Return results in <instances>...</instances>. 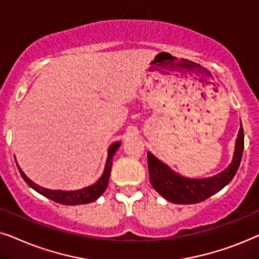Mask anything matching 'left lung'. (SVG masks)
I'll return each mask as SVG.
<instances>
[{
	"mask_svg": "<svg viewBox=\"0 0 259 259\" xmlns=\"http://www.w3.org/2000/svg\"><path fill=\"white\" fill-rule=\"evenodd\" d=\"M243 149L244 132L240 124L232 162L222 173L207 179H187L181 177L148 151L150 184L155 191L168 201L181 205L198 204L218 193L232 180L242 161Z\"/></svg>",
	"mask_w": 259,
	"mask_h": 259,
	"instance_id": "1",
	"label": "left lung"
}]
</instances>
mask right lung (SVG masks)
I'll list each match as a JSON object with an SVG mask.
<instances>
[{
	"instance_id": "obj_1",
	"label": "right lung",
	"mask_w": 259,
	"mask_h": 259,
	"mask_svg": "<svg viewBox=\"0 0 259 259\" xmlns=\"http://www.w3.org/2000/svg\"><path fill=\"white\" fill-rule=\"evenodd\" d=\"M119 146H120V142H115L110 146L109 151H108V160H106V164H105V169L101 179H99L96 184L82 189H78V191H52V189L41 187V186L36 185L35 182L29 180V179L26 177L25 173L21 170V168H20L19 164H17V162L16 164L20 170V174H21L23 180L27 182V185H28L29 187H32L34 191L40 193L41 195L46 196L47 199L53 200L55 202H59L61 205H70V206L84 205V204H90V202L97 200L99 196L104 193L106 187H108L110 173H111L112 158H113V155L116 153V150L119 148Z\"/></svg>"
}]
</instances>
